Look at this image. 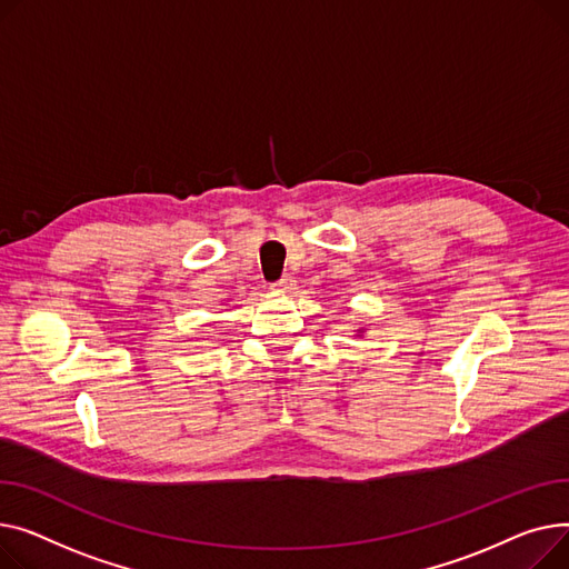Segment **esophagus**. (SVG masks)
<instances>
[{"label":"esophagus","instance_id":"1","mask_svg":"<svg viewBox=\"0 0 569 569\" xmlns=\"http://www.w3.org/2000/svg\"><path fill=\"white\" fill-rule=\"evenodd\" d=\"M293 284H296V280L291 278V276H282L278 282H273L271 287L273 289H278V291H289V289H293Z\"/></svg>","mask_w":569,"mask_h":569}]
</instances>
